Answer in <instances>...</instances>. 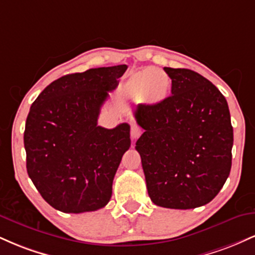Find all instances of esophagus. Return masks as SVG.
Returning <instances> with one entry per match:
<instances>
[{"mask_svg":"<svg viewBox=\"0 0 255 255\" xmlns=\"http://www.w3.org/2000/svg\"><path fill=\"white\" fill-rule=\"evenodd\" d=\"M140 135H141V129H140L137 126H131V128H130L131 139H133V140L137 139V137H139Z\"/></svg>","mask_w":255,"mask_h":255,"instance_id":"34e87169","label":"esophagus"}]
</instances>
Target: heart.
I'll return each instance as SVG.
<instances>
[{"label":"heart","mask_w":255,"mask_h":255,"mask_svg":"<svg viewBox=\"0 0 255 255\" xmlns=\"http://www.w3.org/2000/svg\"><path fill=\"white\" fill-rule=\"evenodd\" d=\"M171 80L162 69L145 68L131 73L124 84V92L130 98L141 99L145 103L156 105L169 96Z\"/></svg>","instance_id":"b5f03b06"}]
</instances>
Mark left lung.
Here are the masks:
<instances>
[{"label":"left lung","instance_id":"left-lung-1","mask_svg":"<svg viewBox=\"0 0 255 255\" xmlns=\"http://www.w3.org/2000/svg\"><path fill=\"white\" fill-rule=\"evenodd\" d=\"M171 96L134 111L145 131L136 141L151 200L166 209L209 204L231 169L233 126L227 99L203 75L164 67Z\"/></svg>","mask_w":255,"mask_h":255}]
</instances>
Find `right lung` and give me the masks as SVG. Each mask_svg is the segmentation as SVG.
<instances>
[{
	"label": "right lung",
	"instance_id": "right-lung-1",
	"mask_svg": "<svg viewBox=\"0 0 255 255\" xmlns=\"http://www.w3.org/2000/svg\"><path fill=\"white\" fill-rule=\"evenodd\" d=\"M126 69L120 64L64 75L31 105L24 133L27 174L58 211H96L109 203L116 170L130 146V127L107 129L98 126V116Z\"/></svg>",
	"mask_w": 255,
	"mask_h": 255
}]
</instances>
